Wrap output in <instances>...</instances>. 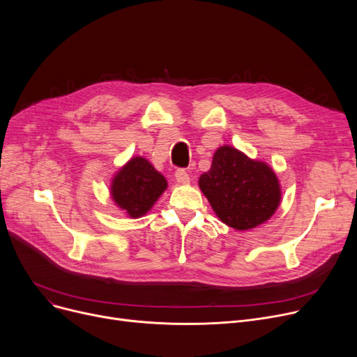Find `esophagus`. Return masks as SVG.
Masks as SVG:
<instances>
[{
    "label": "esophagus",
    "instance_id": "1",
    "mask_svg": "<svg viewBox=\"0 0 357 357\" xmlns=\"http://www.w3.org/2000/svg\"><path fill=\"white\" fill-rule=\"evenodd\" d=\"M175 179L181 185H188L190 183V175L186 174V171H183V169H178V171L175 172Z\"/></svg>",
    "mask_w": 357,
    "mask_h": 357
}]
</instances>
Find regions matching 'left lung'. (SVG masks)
Returning a JSON list of instances; mask_svg holds the SVG:
<instances>
[{
	"label": "left lung",
	"mask_w": 357,
	"mask_h": 357,
	"mask_svg": "<svg viewBox=\"0 0 357 357\" xmlns=\"http://www.w3.org/2000/svg\"><path fill=\"white\" fill-rule=\"evenodd\" d=\"M198 185L220 221L238 231L266 222L282 199L273 169L230 144L215 150L210 171Z\"/></svg>",
	"instance_id": "8db88e82"
}]
</instances>
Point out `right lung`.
<instances>
[{
	"label": "right lung",
	"mask_w": 357,
	"mask_h": 357,
	"mask_svg": "<svg viewBox=\"0 0 357 357\" xmlns=\"http://www.w3.org/2000/svg\"><path fill=\"white\" fill-rule=\"evenodd\" d=\"M167 181L143 156H133L114 174L109 195L130 218L146 215L166 191Z\"/></svg>",
	"instance_id": "1"
}]
</instances>
